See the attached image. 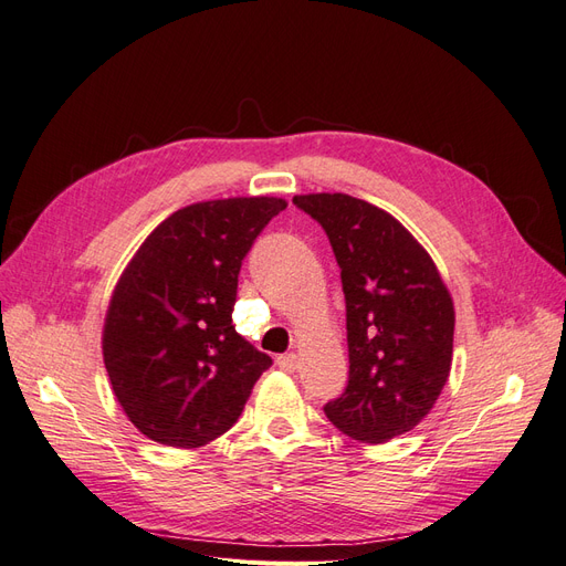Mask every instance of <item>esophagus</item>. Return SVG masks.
<instances>
[{
    "label": "esophagus",
    "instance_id": "esophagus-1",
    "mask_svg": "<svg viewBox=\"0 0 566 566\" xmlns=\"http://www.w3.org/2000/svg\"><path fill=\"white\" fill-rule=\"evenodd\" d=\"M276 364H279V368H283L285 373H295L297 366H300V358H297V354H281V356L276 358Z\"/></svg>",
    "mask_w": 566,
    "mask_h": 566
}]
</instances>
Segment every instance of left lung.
I'll use <instances>...</instances> for the list:
<instances>
[{
	"label": "left lung",
	"mask_w": 566,
	"mask_h": 566,
	"mask_svg": "<svg viewBox=\"0 0 566 566\" xmlns=\"http://www.w3.org/2000/svg\"><path fill=\"white\" fill-rule=\"evenodd\" d=\"M293 202L331 238L347 302L349 385L325 416L352 439L385 443L434 408L453 361L447 283L399 219L347 193Z\"/></svg>",
	"instance_id": "left-lung-1"
}]
</instances>
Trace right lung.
<instances>
[{
    "label": "right lung",
    "instance_id": "1",
    "mask_svg": "<svg viewBox=\"0 0 566 566\" xmlns=\"http://www.w3.org/2000/svg\"><path fill=\"white\" fill-rule=\"evenodd\" d=\"M285 208L271 196L186 205L117 279L101 347L117 403L148 439L200 449L241 418L271 358L235 333L238 271Z\"/></svg>",
    "mask_w": 566,
    "mask_h": 566
}]
</instances>
